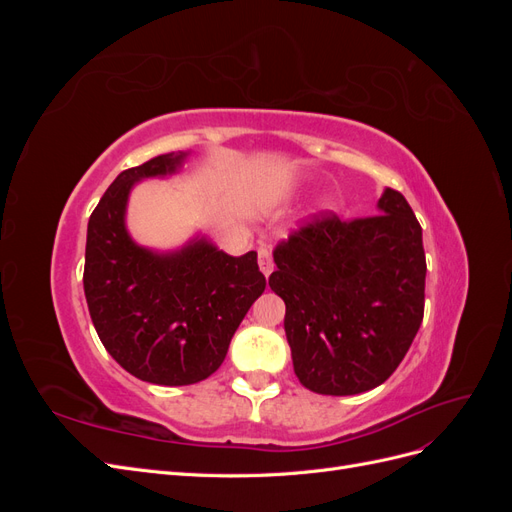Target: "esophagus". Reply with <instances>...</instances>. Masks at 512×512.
<instances>
[{"instance_id":"1","label":"esophagus","mask_w":512,"mask_h":512,"mask_svg":"<svg viewBox=\"0 0 512 512\" xmlns=\"http://www.w3.org/2000/svg\"><path fill=\"white\" fill-rule=\"evenodd\" d=\"M258 267H260V271L265 273V277H269L271 275V271H273V260H271V247H267V245H262L260 250H258Z\"/></svg>"}]
</instances>
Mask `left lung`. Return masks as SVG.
Instances as JSON below:
<instances>
[{
	"instance_id": "left-lung-1",
	"label": "left lung",
	"mask_w": 512,
	"mask_h": 512,
	"mask_svg": "<svg viewBox=\"0 0 512 512\" xmlns=\"http://www.w3.org/2000/svg\"><path fill=\"white\" fill-rule=\"evenodd\" d=\"M271 290L286 303L294 374L320 395L376 389L423 322V230L386 188L378 213L342 222L322 213L277 243Z\"/></svg>"
}]
</instances>
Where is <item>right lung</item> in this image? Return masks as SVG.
I'll return each mask as SVG.
<instances>
[{
	"instance_id": "1",
	"label": "right lung",
	"mask_w": 512,
	"mask_h": 512,
	"mask_svg": "<svg viewBox=\"0 0 512 512\" xmlns=\"http://www.w3.org/2000/svg\"><path fill=\"white\" fill-rule=\"evenodd\" d=\"M185 158L164 153L123 170L87 224L83 286L100 342L132 376L162 386L209 378L267 286L256 252L228 256L196 237L160 254L132 241L126 207L134 183L175 175Z\"/></svg>"
}]
</instances>
